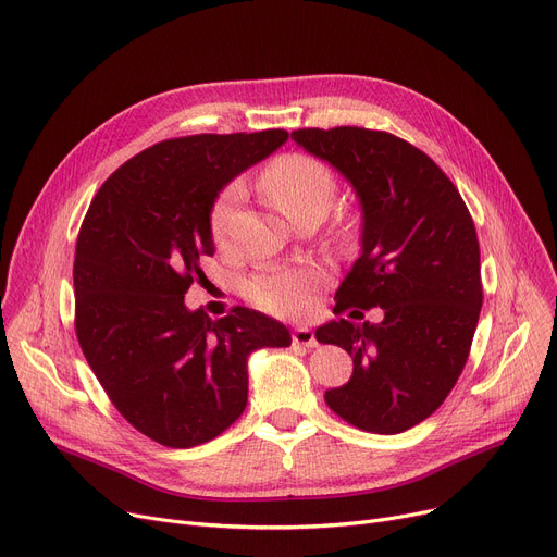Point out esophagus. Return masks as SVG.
I'll use <instances>...</instances> for the list:
<instances>
[{
	"instance_id": "1",
	"label": "esophagus",
	"mask_w": 557,
	"mask_h": 557,
	"mask_svg": "<svg viewBox=\"0 0 557 557\" xmlns=\"http://www.w3.org/2000/svg\"><path fill=\"white\" fill-rule=\"evenodd\" d=\"M290 338H294L296 345H305V347H315L318 345L315 332L311 327H296L294 334H290Z\"/></svg>"
}]
</instances>
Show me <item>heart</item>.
Instances as JSON below:
<instances>
[{
	"label": "heart",
	"instance_id": "heart-1",
	"mask_svg": "<svg viewBox=\"0 0 557 557\" xmlns=\"http://www.w3.org/2000/svg\"><path fill=\"white\" fill-rule=\"evenodd\" d=\"M261 187L277 208L300 221L309 214L325 216L338 191L334 171L313 156L284 153L275 158L261 175ZM242 185H230L214 202L210 214V234L216 248H230L232 216L242 202ZM323 277L315 267H271L250 277L246 294L250 302L275 315H298L309 302L315 284Z\"/></svg>",
	"mask_w": 557,
	"mask_h": 557
}]
</instances>
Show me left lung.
Instances as JSON below:
<instances>
[{
	"mask_svg": "<svg viewBox=\"0 0 557 557\" xmlns=\"http://www.w3.org/2000/svg\"><path fill=\"white\" fill-rule=\"evenodd\" d=\"M290 139L336 166L363 210L361 257L336 290L334 313L384 309L376 325L338 318L315 330L318 343L355 361L325 401L361 431L401 433L447 399L470 357L483 305L472 214L441 166L386 131L298 128Z\"/></svg>",
	"mask_w": 557,
	"mask_h": 557,
	"instance_id": "left-lung-1",
	"label": "left lung"
}]
</instances>
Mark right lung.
<instances>
[{"instance_id":"1","label":"right lung","mask_w":557,"mask_h":557,"mask_svg":"<svg viewBox=\"0 0 557 557\" xmlns=\"http://www.w3.org/2000/svg\"><path fill=\"white\" fill-rule=\"evenodd\" d=\"M282 128L158 141L116 169L87 210L74 257V327L106 395L139 433L189 449L237 422L248 355L288 330L234 307L212 320L185 294L214 255L219 191L286 141Z\"/></svg>"}]
</instances>
